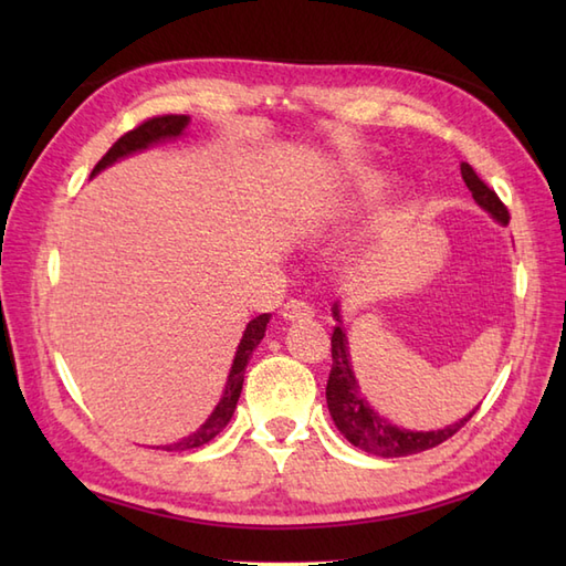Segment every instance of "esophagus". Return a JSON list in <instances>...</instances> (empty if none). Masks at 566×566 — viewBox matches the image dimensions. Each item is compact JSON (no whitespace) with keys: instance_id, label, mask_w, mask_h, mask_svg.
<instances>
[{"instance_id":"34e87169","label":"esophagus","mask_w":566,"mask_h":566,"mask_svg":"<svg viewBox=\"0 0 566 566\" xmlns=\"http://www.w3.org/2000/svg\"><path fill=\"white\" fill-rule=\"evenodd\" d=\"M314 314H316L314 306L306 304V302H298V298H290V302L282 306V318L284 321H308Z\"/></svg>"}]
</instances>
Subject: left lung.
Segmentation results:
<instances>
[{"mask_svg": "<svg viewBox=\"0 0 566 566\" xmlns=\"http://www.w3.org/2000/svg\"><path fill=\"white\" fill-rule=\"evenodd\" d=\"M462 179L464 185L472 191L474 201L479 207L486 209L499 223L506 226L511 221L509 209L503 207V201L496 197V191L486 187L479 175L472 170V165L462 163ZM333 316L335 321H340V311L338 304L333 306ZM331 353H333V367L328 375V387H326V401H328V411L333 416V423L338 426L343 436L350 440L355 448L365 450L369 454L377 457H408V454H418L430 448H438L440 442L450 440L457 430H460L469 418L474 416V411L464 416L457 423L442 428V430H403L399 426L389 423L387 418L379 416L375 408L367 403V399L359 394L355 371L350 365V347H347L345 331L340 326H335L333 338H331Z\"/></svg>", "mask_w": 566, "mask_h": 566, "instance_id": "left-lung-1", "label": "left lung"}]
</instances>
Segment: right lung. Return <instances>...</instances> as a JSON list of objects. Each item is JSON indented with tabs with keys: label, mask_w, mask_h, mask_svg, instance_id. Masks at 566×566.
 <instances>
[{
	"label": "right lung",
	"mask_w": 566,
	"mask_h": 566,
	"mask_svg": "<svg viewBox=\"0 0 566 566\" xmlns=\"http://www.w3.org/2000/svg\"><path fill=\"white\" fill-rule=\"evenodd\" d=\"M187 124H189V116H185V114H165V116L148 118V122H143L134 130H128V134H124L109 150H106L104 158L97 165H94L92 177L102 172L104 167H109L116 160L126 158V155L146 150V148L155 146V143H160V140L182 136V130L187 128ZM268 323H270V314H260L245 326V333H243V338H240V345H238L235 357H233L231 371H228L226 391L221 396L219 406H216L213 413L207 418V423H203L197 432H191V436L185 438V440H179L175 444H163V450L172 452V450L201 448V444H207L209 440H213L228 426V420L233 418L235 403L240 399V391H243V375H245L248 359H250L252 350H255V347L260 345V340L264 338V328H268Z\"/></svg>",
	"instance_id": "1"
}]
</instances>
